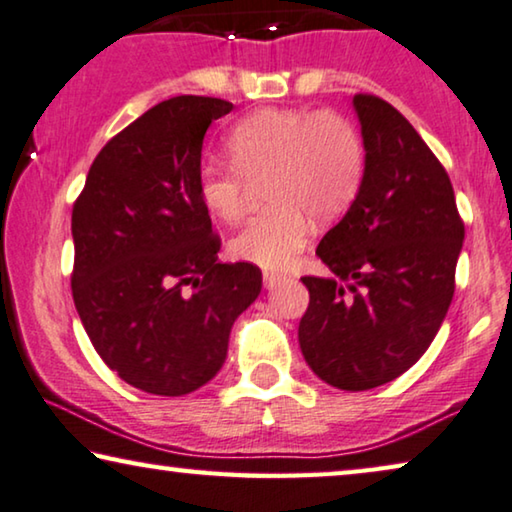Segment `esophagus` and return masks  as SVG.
Returning <instances> with one entry per match:
<instances>
[{"mask_svg":"<svg viewBox=\"0 0 512 512\" xmlns=\"http://www.w3.org/2000/svg\"><path fill=\"white\" fill-rule=\"evenodd\" d=\"M281 281H286V274H281V272H265L263 274V286L268 288V291L277 284H281Z\"/></svg>","mask_w":512,"mask_h":512,"instance_id":"esophagus-1","label":"esophagus"}]
</instances>
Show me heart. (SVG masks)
I'll use <instances>...</instances> for the list:
<instances>
[{"mask_svg": "<svg viewBox=\"0 0 512 512\" xmlns=\"http://www.w3.org/2000/svg\"><path fill=\"white\" fill-rule=\"evenodd\" d=\"M233 164L205 161L198 198L226 224L247 210L251 182L268 180L272 205L228 244L238 261L284 270L307 247L311 217L335 221L353 205L365 180V143L335 110L265 108L244 117L226 138Z\"/></svg>", "mask_w": 512, "mask_h": 512, "instance_id": "obj_1", "label": "heart"}]
</instances>
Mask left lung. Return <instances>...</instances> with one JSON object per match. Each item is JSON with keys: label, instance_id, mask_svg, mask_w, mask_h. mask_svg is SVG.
Masks as SVG:
<instances>
[{"label": "left lung", "instance_id": "8db88e82", "mask_svg": "<svg viewBox=\"0 0 512 512\" xmlns=\"http://www.w3.org/2000/svg\"><path fill=\"white\" fill-rule=\"evenodd\" d=\"M365 180L344 219L318 242L330 277H302L309 307L298 339L318 379L369 390L416 365L455 293L464 242L450 177L409 120L355 94Z\"/></svg>", "mask_w": 512, "mask_h": 512}]
</instances>
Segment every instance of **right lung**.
Wrapping results in <instances>:
<instances>
[{
	"label": "right lung",
	"instance_id": "right-lung-1",
	"mask_svg": "<svg viewBox=\"0 0 512 512\" xmlns=\"http://www.w3.org/2000/svg\"><path fill=\"white\" fill-rule=\"evenodd\" d=\"M233 110L173 96L110 138L73 203L71 293L101 360L150 395H189L217 376L231 328L258 298L251 263H219L198 198L207 127Z\"/></svg>",
	"mask_w": 512,
	"mask_h": 512
}]
</instances>
